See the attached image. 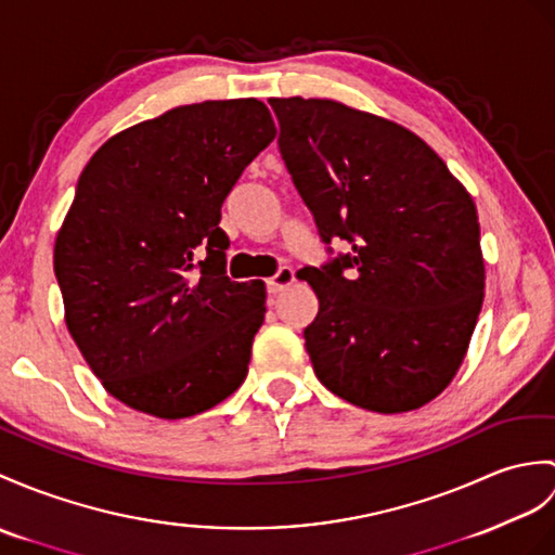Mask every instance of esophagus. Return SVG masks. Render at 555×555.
<instances>
[{
  "label": "esophagus",
  "mask_w": 555,
  "mask_h": 555,
  "mask_svg": "<svg viewBox=\"0 0 555 555\" xmlns=\"http://www.w3.org/2000/svg\"><path fill=\"white\" fill-rule=\"evenodd\" d=\"M293 281H295V272L291 267H281L279 272L267 281V291L272 293V295H279L281 291H286L288 286H293Z\"/></svg>",
  "instance_id": "1"
}]
</instances>
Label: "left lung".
Here are the masks:
<instances>
[{
	"mask_svg": "<svg viewBox=\"0 0 555 555\" xmlns=\"http://www.w3.org/2000/svg\"><path fill=\"white\" fill-rule=\"evenodd\" d=\"M279 149L326 243L302 269L319 314L305 328L317 378L378 414L411 411L456 376L485 298L470 193L406 127L333 99H269Z\"/></svg>",
	"mask_w": 555,
	"mask_h": 555,
	"instance_id": "8db88e82",
	"label": "left lung"
}]
</instances>
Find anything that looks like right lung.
I'll return each mask as SVG.
<instances>
[{
	"instance_id": "1",
	"label": "right lung",
	"mask_w": 555,
	"mask_h": 555,
	"mask_svg": "<svg viewBox=\"0 0 555 555\" xmlns=\"http://www.w3.org/2000/svg\"><path fill=\"white\" fill-rule=\"evenodd\" d=\"M257 99L203 101L111 137L77 179L54 272L66 326L115 399L189 418L241 388L264 281H231L222 203L272 144Z\"/></svg>"
}]
</instances>
